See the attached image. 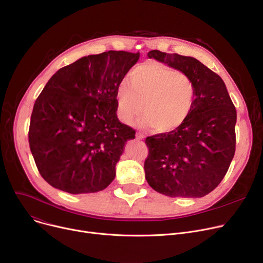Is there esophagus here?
<instances>
[{
  "label": "esophagus",
  "instance_id": "obj_1",
  "mask_svg": "<svg viewBox=\"0 0 263 263\" xmlns=\"http://www.w3.org/2000/svg\"><path fill=\"white\" fill-rule=\"evenodd\" d=\"M136 139L137 140H143V139H145V136L142 134V133H136Z\"/></svg>",
  "mask_w": 263,
  "mask_h": 263
}]
</instances>
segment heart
<instances>
[{
	"mask_svg": "<svg viewBox=\"0 0 263 263\" xmlns=\"http://www.w3.org/2000/svg\"><path fill=\"white\" fill-rule=\"evenodd\" d=\"M120 119L132 123L142 113V126L168 133L185 122L196 98L195 83L187 74L158 62L136 66L117 88Z\"/></svg>",
	"mask_w": 263,
	"mask_h": 263,
	"instance_id": "obj_1",
	"label": "heart"
}]
</instances>
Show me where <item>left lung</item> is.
<instances>
[{"mask_svg":"<svg viewBox=\"0 0 263 263\" xmlns=\"http://www.w3.org/2000/svg\"><path fill=\"white\" fill-rule=\"evenodd\" d=\"M148 58L187 74L196 98L182 126L146 137V180L170 197H203L223 180L236 153V107L222 78L196 59L159 50Z\"/></svg>","mask_w":263,"mask_h":263,"instance_id":"8db88e82","label":"left lung"}]
</instances>
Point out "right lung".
<instances>
[{
    "mask_svg": "<svg viewBox=\"0 0 263 263\" xmlns=\"http://www.w3.org/2000/svg\"><path fill=\"white\" fill-rule=\"evenodd\" d=\"M140 53L108 51L61 68L35 101L29 143L39 174L70 194L96 193L114 180L135 130L117 118V88Z\"/></svg>",
    "mask_w": 263,
    "mask_h": 263,
    "instance_id": "add662e5",
    "label": "right lung"
}]
</instances>
